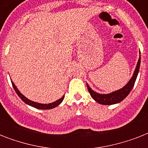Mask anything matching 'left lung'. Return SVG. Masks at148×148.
Here are the masks:
<instances>
[{
	"instance_id": "8db88e82",
	"label": "left lung",
	"mask_w": 148,
	"mask_h": 148,
	"mask_svg": "<svg viewBox=\"0 0 148 148\" xmlns=\"http://www.w3.org/2000/svg\"><path fill=\"white\" fill-rule=\"evenodd\" d=\"M140 57L138 59V61L136 65L135 70L133 73V75L131 77V78L129 80L126 85L124 86L123 88L119 89V90H115L109 94H99L96 92L95 90H93L87 84V87H88V91L90 93V96L96 102L103 104V105H111V104H115V103H120L122 101L127 95L130 94L131 90H132L134 83H135L136 79L138 77L139 69H140Z\"/></svg>"
}]
</instances>
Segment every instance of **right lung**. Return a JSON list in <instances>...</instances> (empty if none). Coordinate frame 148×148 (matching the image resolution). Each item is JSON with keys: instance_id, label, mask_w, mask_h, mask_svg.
I'll use <instances>...</instances> for the list:
<instances>
[{"instance_id": "1", "label": "right lung", "mask_w": 148, "mask_h": 148, "mask_svg": "<svg viewBox=\"0 0 148 148\" xmlns=\"http://www.w3.org/2000/svg\"><path fill=\"white\" fill-rule=\"evenodd\" d=\"M11 83H12L13 88L15 90L16 93L17 94V95L19 96L20 98L21 99L22 101H24V103H26L27 104H28V105L31 106V107H33V108H35L37 109H40V110H49V109H52V108H56L57 106H58L60 104L61 102L63 101L64 98V95L62 97H60V99H58V101H54V102H52V103H38V102H34V101H32L31 100H29L28 98H27L24 95H23L20 92V90H18L16 87V85L14 84V83L11 81Z\"/></svg>"}]
</instances>
